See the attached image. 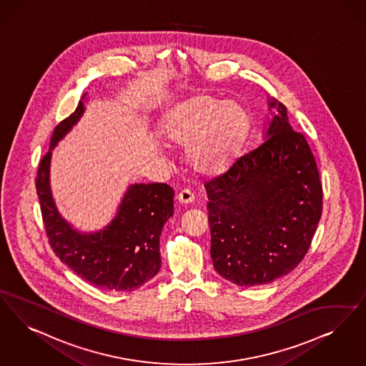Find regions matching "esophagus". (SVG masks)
Here are the masks:
<instances>
[{
  "label": "esophagus",
  "mask_w": 366,
  "mask_h": 366,
  "mask_svg": "<svg viewBox=\"0 0 366 366\" xmlns=\"http://www.w3.org/2000/svg\"><path fill=\"white\" fill-rule=\"evenodd\" d=\"M193 200H194V194L189 189L181 190L177 194V202L181 204H189Z\"/></svg>",
  "instance_id": "34e87169"
}]
</instances>
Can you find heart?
<instances>
[{"mask_svg": "<svg viewBox=\"0 0 366 366\" xmlns=\"http://www.w3.org/2000/svg\"><path fill=\"white\" fill-rule=\"evenodd\" d=\"M161 128L170 143L187 147L196 172L217 174L234 161L248 136L250 116L238 101L202 94L169 110Z\"/></svg>", "mask_w": 366, "mask_h": 366, "instance_id": "obj_1", "label": "heart"}]
</instances>
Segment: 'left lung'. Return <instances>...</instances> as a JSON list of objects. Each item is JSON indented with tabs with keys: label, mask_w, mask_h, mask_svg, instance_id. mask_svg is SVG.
Instances as JSON below:
<instances>
[{
	"label": "left lung",
	"mask_w": 366,
	"mask_h": 366,
	"mask_svg": "<svg viewBox=\"0 0 366 366\" xmlns=\"http://www.w3.org/2000/svg\"><path fill=\"white\" fill-rule=\"evenodd\" d=\"M275 113L263 143L205 182L211 257L220 277L259 286L287 275L307 254L322 218V187L302 133Z\"/></svg>",
	"instance_id": "1"
}]
</instances>
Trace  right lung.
<instances>
[{
    "label": "right lung",
    "instance_id": "right-lung-1",
    "mask_svg": "<svg viewBox=\"0 0 366 366\" xmlns=\"http://www.w3.org/2000/svg\"><path fill=\"white\" fill-rule=\"evenodd\" d=\"M84 97L74 113L56 127L50 149L38 167L35 185L44 229L59 260L80 278L102 290L132 292L161 269L159 237L174 214V190L167 184H133L125 192L117 215L95 233H80L59 215L50 189L51 149L83 116Z\"/></svg>",
    "mask_w": 366,
    "mask_h": 366
}]
</instances>
